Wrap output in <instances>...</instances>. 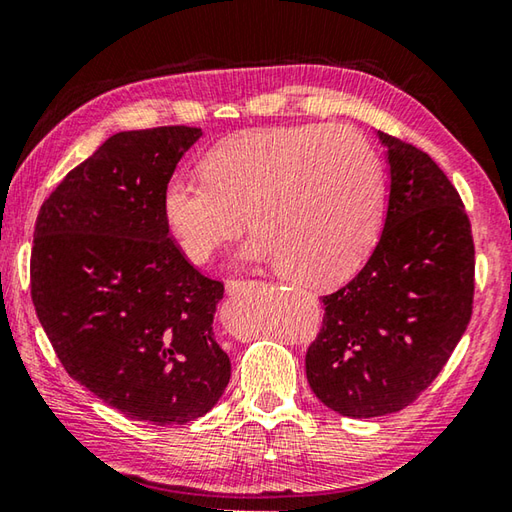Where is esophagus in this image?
I'll list each match as a JSON object with an SVG mask.
<instances>
[{
	"instance_id": "1",
	"label": "esophagus",
	"mask_w": 512,
	"mask_h": 512,
	"mask_svg": "<svg viewBox=\"0 0 512 512\" xmlns=\"http://www.w3.org/2000/svg\"><path fill=\"white\" fill-rule=\"evenodd\" d=\"M248 284H255V282H250V280H228L226 288H228V293H237V291H241V288H246Z\"/></svg>"
}]
</instances>
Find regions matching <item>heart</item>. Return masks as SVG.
<instances>
[{
    "label": "heart",
    "instance_id": "heart-1",
    "mask_svg": "<svg viewBox=\"0 0 512 512\" xmlns=\"http://www.w3.org/2000/svg\"><path fill=\"white\" fill-rule=\"evenodd\" d=\"M203 179L174 176L163 219L192 262H208L246 226V259L286 280L331 286L367 262L385 221V167L349 127L253 129L212 147Z\"/></svg>",
    "mask_w": 512,
    "mask_h": 512
}]
</instances>
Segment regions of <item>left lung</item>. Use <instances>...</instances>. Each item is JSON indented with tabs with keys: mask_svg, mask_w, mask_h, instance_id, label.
Masks as SVG:
<instances>
[{
	"mask_svg": "<svg viewBox=\"0 0 512 512\" xmlns=\"http://www.w3.org/2000/svg\"><path fill=\"white\" fill-rule=\"evenodd\" d=\"M387 147L385 228L362 271L331 295L306 349L313 394L342 416L412 405L470 322L475 244L459 192L430 154L378 132Z\"/></svg>",
	"mask_w": 512,
	"mask_h": 512,
	"instance_id": "obj_1",
	"label": "left lung"
}]
</instances>
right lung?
I'll return each mask as SVG.
<instances>
[{"instance_id":"right-lung-1","label":"right lung","mask_w":512,"mask_h":512,"mask_svg":"<svg viewBox=\"0 0 512 512\" xmlns=\"http://www.w3.org/2000/svg\"><path fill=\"white\" fill-rule=\"evenodd\" d=\"M199 127L107 138L42 203L31 297L67 374L129 418L183 425L230 380L212 318L224 282L194 268L163 219V190Z\"/></svg>"}]
</instances>
